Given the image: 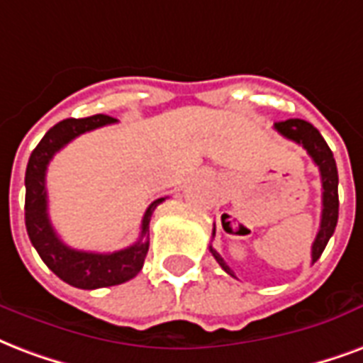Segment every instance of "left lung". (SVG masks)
I'll return each instance as SVG.
<instances>
[{"instance_id": "1", "label": "left lung", "mask_w": 363, "mask_h": 363, "mask_svg": "<svg viewBox=\"0 0 363 363\" xmlns=\"http://www.w3.org/2000/svg\"><path fill=\"white\" fill-rule=\"evenodd\" d=\"M274 127L280 135L303 146L320 169V177H322V220H320V230L316 234V240L312 243V262H316L328 245L329 238L333 236L337 218H339V175H337L335 157H333V152L329 150L328 143L323 140L320 131L308 121L286 120L274 123ZM213 236H215V230H213ZM209 251L215 257V261L220 264V268L226 274L234 276L232 268L213 249V245H209Z\"/></svg>"}]
</instances>
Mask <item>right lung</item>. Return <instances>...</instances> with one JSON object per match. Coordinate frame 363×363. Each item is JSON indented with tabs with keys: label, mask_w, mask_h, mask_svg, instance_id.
Returning a JSON list of instances; mask_svg holds the SVG:
<instances>
[{
	"label": "right lung",
	"mask_w": 363,
	"mask_h": 363,
	"mask_svg": "<svg viewBox=\"0 0 363 363\" xmlns=\"http://www.w3.org/2000/svg\"><path fill=\"white\" fill-rule=\"evenodd\" d=\"M116 118L96 114L83 120H62L51 127L35 146L32 156L28 160L26 177V201H24V220L30 242L40 253L41 261L59 276L60 280L79 289H99V287L120 286L123 281L135 278L145 264L148 253V226H150L152 213L165 198L152 201L146 209L143 223H140V236L138 242L114 253H93V251H77L68 247L52 228L49 215H47V188L45 173L47 165L52 156L65 148L70 140L93 131L96 127L116 123Z\"/></svg>",
	"instance_id": "1"
}]
</instances>
